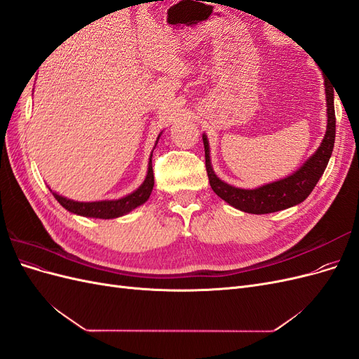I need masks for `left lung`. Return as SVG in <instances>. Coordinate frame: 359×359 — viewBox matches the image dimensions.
<instances>
[{
	"label": "left lung",
	"instance_id": "left-lung-1",
	"mask_svg": "<svg viewBox=\"0 0 359 359\" xmlns=\"http://www.w3.org/2000/svg\"><path fill=\"white\" fill-rule=\"evenodd\" d=\"M325 94H327V114L328 124L327 133L322 140L320 147L304 165L285 180L269 182L253 190H244L232 187L215 175L211 160H210V145L206 135L202 136L205 147V166L210 178V186L217 196H220L233 208L241 210L248 214H269L290 208L309 198L322 173L327 168L330 157L334 149L335 140V112H334V88L332 85L325 81Z\"/></svg>",
	"mask_w": 359,
	"mask_h": 359
}]
</instances>
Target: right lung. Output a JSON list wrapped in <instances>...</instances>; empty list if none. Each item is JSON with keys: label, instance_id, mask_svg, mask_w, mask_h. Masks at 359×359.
<instances>
[{"label": "right lung", "instance_id": "right-lung-1", "mask_svg": "<svg viewBox=\"0 0 359 359\" xmlns=\"http://www.w3.org/2000/svg\"><path fill=\"white\" fill-rule=\"evenodd\" d=\"M160 137V136H158ZM157 137V140H158ZM157 145V142H156ZM153 154L149 157L148 163V172L145 181L140 184V187L135 190L133 193L127 194V196L116 199V201H99V202H76L67 198H62L55 191H52L55 199L66 208L67 211L83 215V217H94V219H116V217H121L132 210L137 208L139 205H142L148 201L151 191L154 187V172H153V163H151Z\"/></svg>", "mask_w": 359, "mask_h": 359}]
</instances>
